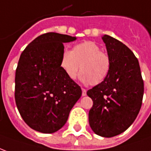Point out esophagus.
Masks as SVG:
<instances>
[{
	"mask_svg": "<svg viewBox=\"0 0 151 151\" xmlns=\"http://www.w3.org/2000/svg\"><path fill=\"white\" fill-rule=\"evenodd\" d=\"M82 96H86V90L84 88H82Z\"/></svg>",
	"mask_w": 151,
	"mask_h": 151,
	"instance_id": "esophagus-1",
	"label": "esophagus"
}]
</instances>
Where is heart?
<instances>
[{
    "mask_svg": "<svg viewBox=\"0 0 151 151\" xmlns=\"http://www.w3.org/2000/svg\"><path fill=\"white\" fill-rule=\"evenodd\" d=\"M80 66V79L85 83L96 86L109 74L111 60L97 43L85 41L74 45L71 51H65L60 58V67L70 80L76 78Z\"/></svg>",
    "mask_w": 151,
    "mask_h": 151,
    "instance_id": "obj_1",
    "label": "heart"
}]
</instances>
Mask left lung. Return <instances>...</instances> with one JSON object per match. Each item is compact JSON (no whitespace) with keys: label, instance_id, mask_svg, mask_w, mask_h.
Listing matches in <instances>:
<instances>
[{"label":"left lung","instance_id":"1","mask_svg":"<svg viewBox=\"0 0 151 151\" xmlns=\"http://www.w3.org/2000/svg\"><path fill=\"white\" fill-rule=\"evenodd\" d=\"M111 60L108 76L86 94L93 100L89 123L97 135L111 137L124 132L139 113L144 93L139 63L133 52L116 39L102 37Z\"/></svg>","mask_w":151,"mask_h":151}]
</instances>
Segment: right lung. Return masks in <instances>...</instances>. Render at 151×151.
I'll list each match as a JSON object with an SVG mask.
<instances>
[{
  "label": "right lung",
  "instance_id": "add662e5",
  "mask_svg": "<svg viewBox=\"0 0 151 151\" xmlns=\"http://www.w3.org/2000/svg\"><path fill=\"white\" fill-rule=\"evenodd\" d=\"M76 40L48 32L35 39L22 52L15 73V102L31 129L52 133L61 129L82 95V89L60 67L64 43Z\"/></svg>",
  "mask_w": 151,
  "mask_h": 151
}]
</instances>
